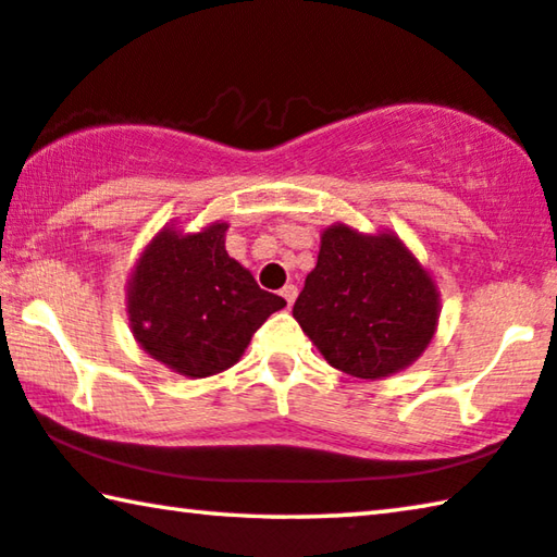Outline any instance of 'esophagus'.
I'll return each instance as SVG.
<instances>
[{"label": "esophagus", "mask_w": 557, "mask_h": 557, "mask_svg": "<svg viewBox=\"0 0 557 557\" xmlns=\"http://www.w3.org/2000/svg\"><path fill=\"white\" fill-rule=\"evenodd\" d=\"M280 295H282V299H285V302H287V307H293L295 299H297V287H295V285H285V287L280 289Z\"/></svg>", "instance_id": "1"}]
</instances>
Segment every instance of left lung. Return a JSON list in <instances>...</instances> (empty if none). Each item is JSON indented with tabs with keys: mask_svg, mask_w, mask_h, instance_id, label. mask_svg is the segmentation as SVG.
Here are the masks:
<instances>
[{
	"mask_svg": "<svg viewBox=\"0 0 557 557\" xmlns=\"http://www.w3.org/2000/svg\"><path fill=\"white\" fill-rule=\"evenodd\" d=\"M436 280L392 231L324 227L314 270L293 317L339 372L384 379L411 367L434 339Z\"/></svg>",
	"mask_w": 557,
	"mask_h": 557,
	"instance_id": "8db88e82",
	"label": "left lung"
}]
</instances>
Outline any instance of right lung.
<instances>
[{
  "instance_id": "right-lung-1",
  "label": "right lung",
  "mask_w": 557,
  "mask_h": 557,
  "mask_svg": "<svg viewBox=\"0 0 557 557\" xmlns=\"http://www.w3.org/2000/svg\"><path fill=\"white\" fill-rule=\"evenodd\" d=\"M227 223L198 233L165 223L126 282V314L138 347L171 372L206 379L240 361L258 326L287 302L258 287L225 250Z\"/></svg>"
}]
</instances>
